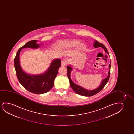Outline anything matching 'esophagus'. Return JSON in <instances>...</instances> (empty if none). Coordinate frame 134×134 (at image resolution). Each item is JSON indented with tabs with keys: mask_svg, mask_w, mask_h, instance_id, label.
<instances>
[{
	"mask_svg": "<svg viewBox=\"0 0 134 134\" xmlns=\"http://www.w3.org/2000/svg\"><path fill=\"white\" fill-rule=\"evenodd\" d=\"M68 64V61L67 59H63L61 61V65L62 66H66Z\"/></svg>",
	"mask_w": 134,
	"mask_h": 134,
	"instance_id": "obj_1",
	"label": "esophagus"
}]
</instances>
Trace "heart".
<instances>
[{
  "label": "heart",
  "instance_id": "heart-1",
  "mask_svg": "<svg viewBox=\"0 0 134 134\" xmlns=\"http://www.w3.org/2000/svg\"><path fill=\"white\" fill-rule=\"evenodd\" d=\"M79 43L80 42L78 40L66 41L61 43L60 46L61 48H75L77 46V48L79 49H82L84 46V44Z\"/></svg>",
  "mask_w": 134,
  "mask_h": 134
}]
</instances>
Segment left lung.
Masks as SVG:
<instances>
[{
  "label": "left lung",
  "mask_w": 134,
  "mask_h": 134,
  "mask_svg": "<svg viewBox=\"0 0 134 134\" xmlns=\"http://www.w3.org/2000/svg\"><path fill=\"white\" fill-rule=\"evenodd\" d=\"M93 46L95 48H98V47H102L104 49L105 51L107 53H108V50L107 49L105 46L103 44L101 43L100 42H98L97 41H96L94 43ZM109 68L110 70H109L108 73V76L106 78L103 79V81L102 82L101 85L98 87V88L96 89L95 90H92V91H88V90H86L84 88H82V87L79 86L78 85L75 84L72 81L71 79L70 78V72L72 70L71 67L70 66H67V75L69 80H70V86H71L72 89L74 90V91L76 92V93L79 94L80 95L83 96H86V97H91L92 96L95 95L99 92H100L101 90L104 88L105 86L106 85L108 82L110 75V68H111V62L110 64L109 65Z\"/></svg>",
  "instance_id": "left-lung-1"
}]
</instances>
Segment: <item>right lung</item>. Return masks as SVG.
I'll list each match as a JSON object with an SVG mask.
<instances>
[{"label":"right lung","mask_w":134,"mask_h":134,"mask_svg":"<svg viewBox=\"0 0 134 134\" xmlns=\"http://www.w3.org/2000/svg\"><path fill=\"white\" fill-rule=\"evenodd\" d=\"M37 42L36 40L30 41L18 50L14 59V64L17 77L22 86L31 93L41 94L47 92L53 87L61 60L59 59L53 60L47 71L42 75H30L23 71L20 64V51L23 48H38L40 45L37 43Z\"/></svg>","instance_id":"right-lung-1"}]
</instances>
